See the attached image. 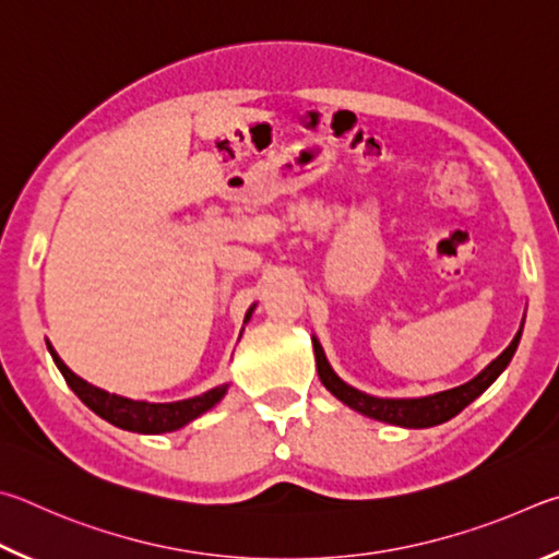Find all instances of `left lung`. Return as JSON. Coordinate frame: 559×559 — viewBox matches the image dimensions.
<instances>
[{"label": "left lung", "instance_id": "obj_1", "mask_svg": "<svg viewBox=\"0 0 559 559\" xmlns=\"http://www.w3.org/2000/svg\"><path fill=\"white\" fill-rule=\"evenodd\" d=\"M518 341H521V331H518L515 338L511 341V346H508L496 360H491V366H486L474 380H468V383L452 388V390H444V393H437L429 397H415V400L373 397V395H366V393H360V390L346 385L344 380H341L334 370H331L324 350H321L317 338H314V356H317V370H319L321 383H324L329 393H334L341 403L354 407L360 415L380 419V423L417 429V427L442 425V423H447V419H452L454 415L462 413L468 403H474V400L481 395L498 376L503 373V368L511 364V358L518 348Z\"/></svg>", "mask_w": 559, "mask_h": 559}]
</instances>
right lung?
Instances as JSON below:
<instances>
[{"label": "right lung", "instance_id": "obj_1", "mask_svg": "<svg viewBox=\"0 0 559 559\" xmlns=\"http://www.w3.org/2000/svg\"><path fill=\"white\" fill-rule=\"evenodd\" d=\"M250 314L252 311H248L245 321L250 319ZM48 350H51L58 370H61L66 383L71 385L73 393L81 397L95 415H100L115 427L130 429V432H142V435L174 432V429L189 425L191 419L203 415L205 409H211L225 395V390H228V385H218L209 390V393L195 395L189 400H179V403H140V400L110 395L107 390L85 383L83 378H78L73 370L58 358V354L51 346H48Z\"/></svg>", "mask_w": 559, "mask_h": 559}]
</instances>
